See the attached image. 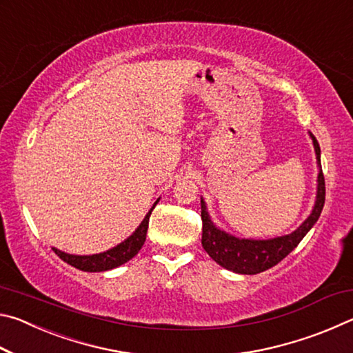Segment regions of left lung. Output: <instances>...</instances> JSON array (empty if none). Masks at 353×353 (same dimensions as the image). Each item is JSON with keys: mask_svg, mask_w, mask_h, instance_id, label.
I'll use <instances>...</instances> for the list:
<instances>
[{"mask_svg": "<svg viewBox=\"0 0 353 353\" xmlns=\"http://www.w3.org/2000/svg\"><path fill=\"white\" fill-rule=\"evenodd\" d=\"M314 145L316 160H318V191H316V202L310 216L303 221L301 227L290 235L271 238V240H244L219 230L212 223L210 214L207 212L204 199H201V218H202V248L219 266L238 274H259L270 268L276 266L286 255L297 248L310 229L319 219L325 202V181L321 168V148L313 134H310Z\"/></svg>", "mask_w": 353, "mask_h": 353, "instance_id": "left-lung-1", "label": "left lung"}]
</instances>
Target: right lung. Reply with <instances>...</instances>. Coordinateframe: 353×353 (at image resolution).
<instances>
[{
  "label": "right lung",
  "mask_w": 353,
  "mask_h": 353,
  "mask_svg": "<svg viewBox=\"0 0 353 353\" xmlns=\"http://www.w3.org/2000/svg\"><path fill=\"white\" fill-rule=\"evenodd\" d=\"M157 202L159 199L155 201V204L152 205L151 210L148 212L145 219L141 221V224L137 227V230L128 238V240L119 243L115 248L105 250V252L94 254V255H71V254H65L56 248H52V250H54V252L61 256L65 263H68V265L74 266L81 271L101 272V271H109V270H113V268L121 266L130 259H134V256L139 254V250L141 249L143 244H145L146 232L149 225V216H151V213L154 210V207L157 205Z\"/></svg>",
  "instance_id": "1"
}]
</instances>
